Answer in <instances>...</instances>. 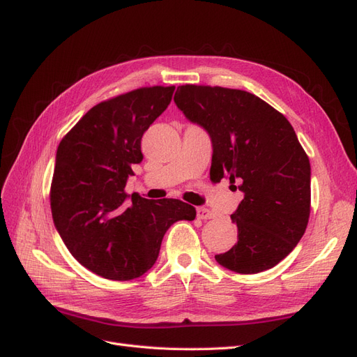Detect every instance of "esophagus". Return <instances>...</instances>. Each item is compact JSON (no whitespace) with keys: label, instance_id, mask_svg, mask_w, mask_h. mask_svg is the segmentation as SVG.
<instances>
[{"label":"esophagus","instance_id":"obj_1","mask_svg":"<svg viewBox=\"0 0 357 357\" xmlns=\"http://www.w3.org/2000/svg\"><path fill=\"white\" fill-rule=\"evenodd\" d=\"M197 213H198V219H201V220L214 219V213L211 210H208V208H205V207H199L197 210Z\"/></svg>","mask_w":357,"mask_h":357}]
</instances>
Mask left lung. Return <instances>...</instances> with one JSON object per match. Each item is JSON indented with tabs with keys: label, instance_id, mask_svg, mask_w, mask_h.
<instances>
[{
	"label": "left lung",
	"instance_id": "8db88e82",
	"mask_svg": "<svg viewBox=\"0 0 357 357\" xmlns=\"http://www.w3.org/2000/svg\"><path fill=\"white\" fill-rule=\"evenodd\" d=\"M174 101L210 134V177L229 178L244 193L231 215L238 241L215 261L240 274L275 266L296 247L310 218V159L294 128L274 107L240 89L183 84Z\"/></svg>",
	"mask_w": 357,
	"mask_h": 357
}]
</instances>
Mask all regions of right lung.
Wrapping results in <instances>:
<instances>
[{"instance_id": "obj_1", "label": "right lung", "mask_w": 357, "mask_h": 357, "mask_svg": "<svg viewBox=\"0 0 357 357\" xmlns=\"http://www.w3.org/2000/svg\"><path fill=\"white\" fill-rule=\"evenodd\" d=\"M176 86L117 95L86 113L61 139L50 186L53 223L70 253L96 275L126 282L147 273L177 220L197 210L180 199L132 195L125 185L143 160L142 137L171 102Z\"/></svg>"}]
</instances>
